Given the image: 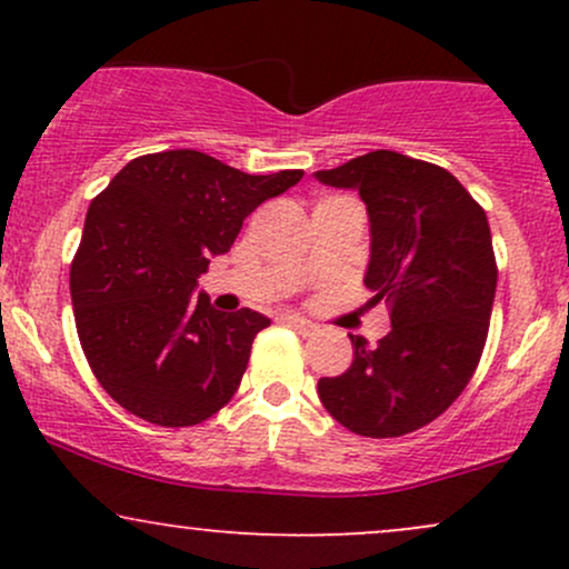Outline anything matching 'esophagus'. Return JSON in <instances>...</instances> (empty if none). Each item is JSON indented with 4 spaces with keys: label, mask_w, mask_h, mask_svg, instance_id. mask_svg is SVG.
<instances>
[{
    "label": "esophagus",
    "mask_w": 569,
    "mask_h": 569,
    "mask_svg": "<svg viewBox=\"0 0 569 569\" xmlns=\"http://www.w3.org/2000/svg\"><path fill=\"white\" fill-rule=\"evenodd\" d=\"M289 326L293 331H299L302 337H312L318 331V326L312 321H307V318H302V316H289Z\"/></svg>",
    "instance_id": "esophagus-1"
}]
</instances>
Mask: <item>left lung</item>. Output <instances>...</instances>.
Segmentation results:
<instances>
[{
  "label": "left lung",
  "mask_w": 569,
  "mask_h": 569,
  "mask_svg": "<svg viewBox=\"0 0 569 569\" xmlns=\"http://www.w3.org/2000/svg\"><path fill=\"white\" fill-rule=\"evenodd\" d=\"M316 179L367 202L363 283L393 326L377 345L350 335V369L321 377L318 396L352 433L407 436L452 407L479 367L498 286L487 213L452 173L390 149Z\"/></svg>",
  "instance_id": "8db88e82"
}]
</instances>
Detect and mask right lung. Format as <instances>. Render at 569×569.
Instances as JSON below:
<instances>
[{"mask_svg":"<svg viewBox=\"0 0 569 569\" xmlns=\"http://www.w3.org/2000/svg\"><path fill=\"white\" fill-rule=\"evenodd\" d=\"M302 171L251 176L194 152L141 154L96 194L69 276L80 345L101 388L141 420L189 428L234 396L270 318L194 297L243 219Z\"/></svg>","mask_w":569,"mask_h":569,"instance_id":"right-lung-1","label":"right lung"}]
</instances>
